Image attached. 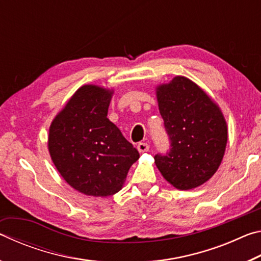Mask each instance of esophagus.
Here are the masks:
<instances>
[{"label":"esophagus","mask_w":261,"mask_h":261,"mask_svg":"<svg viewBox=\"0 0 261 261\" xmlns=\"http://www.w3.org/2000/svg\"><path fill=\"white\" fill-rule=\"evenodd\" d=\"M137 148H138V151L140 153H144V152H147L149 149V145L147 143H139L137 145Z\"/></svg>","instance_id":"1"}]
</instances>
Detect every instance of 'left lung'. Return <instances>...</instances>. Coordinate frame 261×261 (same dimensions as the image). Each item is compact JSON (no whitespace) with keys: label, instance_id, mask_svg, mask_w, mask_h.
Here are the masks:
<instances>
[{"label":"left lung","instance_id":"left-lung-1","mask_svg":"<svg viewBox=\"0 0 261 261\" xmlns=\"http://www.w3.org/2000/svg\"><path fill=\"white\" fill-rule=\"evenodd\" d=\"M159 109L170 141L155 165L176 189L190 190L218 170L226 149L227 123L211 98L185 77H175L156 91Z\"/></svg>","mask_w":261,"mask_h":261}]
</instances>
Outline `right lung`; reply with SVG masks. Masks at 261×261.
Here are the masks:
<instances>
[{
    "label": "right lung",
    "mask_w": 261,
    "mask_h": 261,
    "mask_svg": "<svg viewBox=\"0 0 261 261\" xmlns=\"http://www.w3.org/2000/svg\"><path fill=\"white\" fill-rule=\"evenodd\" d=\"M112 92L85 85L53 121L48 148L68 184L87 196L118 192L139 152L107 118Z\"/></svg>",
    "instance_id": "right-lung-1"
}]
</instances>
